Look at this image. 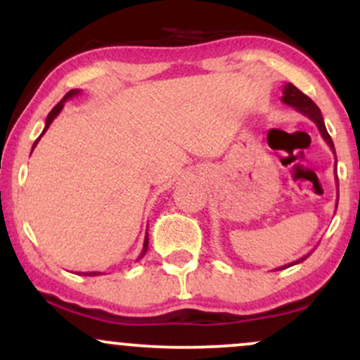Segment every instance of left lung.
Returning a JSON list of instances; mask_svg holds the SVG:
<instances>
[{
    "mask_svg": "<svg viewBox=\"0 0 360 360\" xmlns=\"http://www.w3.org/2000/svg\"><path fill=\"white\" fill-rule=\"evenodd\" d=\"M281 101L284 103V105L291 106V108H295L296 111H300L301 115H304V117L311 120L313 123L318 127V130H320L321 137H323V140L326 143H328V147L332 148V152L335 154V147H333V142H332V137L328 135V131H326V127H325V122H323V117H321V111L318 106L313 103L309 98L307 96V94H303L301 91L296 88V86H292L291 82H286V84L283 86V98H281ZM335 186H337V200H335V208L338 205V177H337V157H335ZM315 250V249H313ZM311 250V252H313ZM309 252V254H311ZM309 254L303 255V257H300L298 260H292V262L289 264H284V266L278 267L276 271H281V269H286V267H291L295 266V264H300L303 262L304 259L309 257Z\"/></svg>",
    "mask_w": 360,
    "mask_h": 360,
    "instance_id": "left-lung-1",
    "label": "left lung"
}]
</instances>
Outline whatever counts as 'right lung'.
Returning <instances> with one entry per match:
<instances>
[{
  "instance_id": "add662e5",
  "label": "right lung",
  "mask_w": 360,
  "mask_h": 360,
  "mask_svg": "<svg viewBox=\"0 0 360 360\" xmlns=\"http://www.w3.org/2000/svg\"><path fill=\"white\" fill-rule=\"evenodd\" d=\"M79 94H81V89H71V91H69L68 94H65L64 98H62V100H60L59 103H57L56 106H53L51 113H49V115H47V118H45V127H44L42 134H40V137L37 139L35 142H34V146H32V152H34V148L37 147V143H39V140L44 137V134H45V131H47V128L51 127V123L53 122V120L57 118V115L60 113L62 108H64V103H65V101H69V100H72V98L79 96ZM32 152H30V155H32ZM147 249H148V235L146 233V240H143V249H142V252H140V255H139V259H137V260H140V259L143 257V255L147 254ZM82 274H84V276H100L101 272H82Z\"/></svg>"
}]
</instances>
